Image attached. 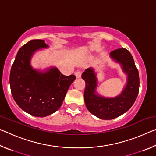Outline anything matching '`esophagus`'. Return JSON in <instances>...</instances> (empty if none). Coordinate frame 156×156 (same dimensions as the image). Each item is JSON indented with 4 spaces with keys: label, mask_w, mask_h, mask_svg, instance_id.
Returning <instances> with one entry per match:
<instances>
[{
    "label": "esophagus",
    "mask_w": 156,
    "mask_h": 156,
    "mask_svg": "<svg viewBox=\"0 0 156 156\" xmlns=\"http://www.w3.org/2000/svg\"><path fill=\"white\" fill-rule=\"evenodd\" d=\"M81 75H82V72H80V71H78V72H76L75 73V76L76 78L81 77Z\"/></svg>",
    "instance_id": "1"
}]
</instances>
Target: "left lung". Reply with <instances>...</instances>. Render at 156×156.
<instances>
[{
    "instance_id": "8db88e82",
    "label": "left lung",
    "mask_w": 156,
    "mask_h": 156,
    "mask_svg": "<svg viewBox=\"0 0 156 156\" xmlns=\"http://www.w3.org/2000/svg\"><path fill=\"white\" fill-rule=\"evenodd\" d=\"M110 57L122 66L127 75L126 84L122 93L114 98H105L96 94L98 81L93 68H88L82 74L85 81L84 98L89 112L102 120H112L127 112L138 96L140 79L138 69L131 53L125 48L115 49Z\"/></svg>"
}]
</instances>
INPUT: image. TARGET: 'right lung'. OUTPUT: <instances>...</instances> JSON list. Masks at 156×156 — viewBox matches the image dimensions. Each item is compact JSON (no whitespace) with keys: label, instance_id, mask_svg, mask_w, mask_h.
<instances>
[{"label":"right lung","instance_id":"add662e5","mask_svg":"<svg viewBox=\"0 0 156 156\" xmlns=\"http://www.w3.org/2000/svg\"><path fill=\"white\" fill-rule=\"evenodd\" d=\"M49 46L43 40H31L18 50L11 68L10 88L15 102L36 117H45L59 109L74 75L65 76L56 67L46 72L33 69L31 58L36 51Z\"/></svg>","mask_w":156,"mask_h":156}]
</instances>
